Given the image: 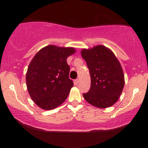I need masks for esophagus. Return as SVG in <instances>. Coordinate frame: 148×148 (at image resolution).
Instances as JSON below:
<instances>
[{"instance_id":"34e87169","label":"esophagus","mask_w":148,"mask_h":148,"mask_svg":"<svg viewBox=\"0 0 148 148\" xmlns=\"http://www.w3.org/2000/svg\"><path fill=\"white\" fill-rule=\"evenodd\" d=\"M79 79H76L75 81H74V84L75 85H78V84H79Z\"/></svg>"}]
</instances>
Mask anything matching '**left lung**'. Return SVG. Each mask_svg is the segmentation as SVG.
<instances>
[{"mask_svg": "<svg viewBox=\"0 0 148 148\" xmlns=\"http://www.w3.org/2000/svg\"><path fill=\"white\" fill-rule=\"evenodd\" d=\"M81 53L91 79L90 89L83 94L84 99L97 108L113 106L125 86V76L118 58L111 49L103 45L83 49Z\"/></svg>", "mask_w": 148, "mask_h": 148, "instance_id": "1", "label": "left lung"}]
</instances>
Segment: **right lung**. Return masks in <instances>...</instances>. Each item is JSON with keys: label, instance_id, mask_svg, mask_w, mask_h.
I'll return each instance as SVG.
<instances>
[{"label": "right lung", "instance_id": "right-lung-1", "mask_svg": "<svg viewBox=\"0 0 148 148\" xmlns=\"http://www.w3.org/2000/svg\"><path fill=\"white\" fill-rule=\"evenodd\" d=\"M76 52L73 47L48 45L30 61L25 80L30 97L44 110L57 108L65 101L73 87L67 58Z\"/></svg>", "mask_w": 148, "mask_h": 148}]
</instances>
